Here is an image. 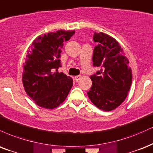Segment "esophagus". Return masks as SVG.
Instances as JSON below:
<instances>
[{"mask_svg":"<svg viewBox=\"0 0 153 153\" xmlns=\"http://www.w3.org/2000/svg\"><path fill=\"white\" fill-rule=\"evenodd\" d=\"M81 77H82L81 75H78V76H76L74 77V79H75V81H76V82H78V81L81 79Z\"/></svg>","mask_w":153,"mask_h":153,"instance_id":"34e87169","label":"esophagus"}]
</instances>
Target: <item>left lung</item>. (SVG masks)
<instances>
[{"instance_id":"1","label":"left lung","mask_w":153,"mask_h":153,"mask_svg":"<svg viewBox=\"0 0 153 153\" xmlns=\"http://www.w3.org/2000/svg\"><path fill=\"white\" fill-rule=\"evenodd\" d=\"M93 39L97 43L93 53V66L102 69L90 76L92 86L87 94L97 107L109 112L126 99L132 84V69L116 39L102 32L94 33Z\"/></svg>"}]
</instances>
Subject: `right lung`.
<instances>
[{
  "instance_id": "obj_1",
  "label": "right lung",
  "mask_w": 153,
  "mask_h": 153,
  "mask_svg": "<svg viewBox=\"0 0 153 153\" xmlns=\"http://www.w3.org/2000/svg\"><path fill=\"white\" fill-rule=\"evenodd\" d=\"M74 30H59L38 36L28 51L23 64L22 81L28 97L45 109L59 107L66 100L73 86V79L63 72L60 61L64 42Z\"/></svg>"
}]
</instances>
